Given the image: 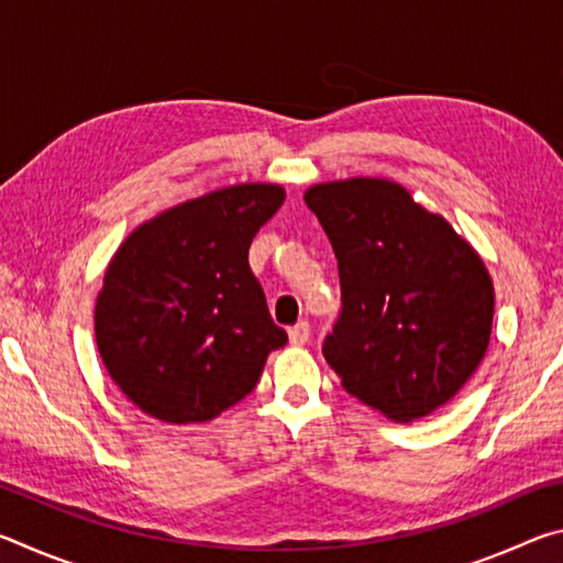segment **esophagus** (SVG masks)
I'll return each instance as SVG.
<instances>
[{
    "instance_id": "esophagus-1",
    "label": "esophagus",
    "mask_w": 563,
    "mask_h": 563,
    "mask_svg": "<svg viewBox=\"0 0 563 563\" xmlns=\"http://www.w3.org/2000/svg\"><path fill=\"white\" fill-rule=\"evenodd\" d=\"M288 335H290L292 345H305V342L310 340V325H308V320L295 322V325L288 330Z\"/></svg>"
}]
</instances>
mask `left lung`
<instances>
[{
  "label": "left lung",
  "mask_w": 563,
  "mask_h": 563,
  "mask_svg": "<svg viewBox=\"0 0 563 563\" xmlns=\"http://www.w3.org/2000/svg\"><path fill=\"white\" fill-rule=\"evenodd\" d=\"M338 258L342 310L322 345L342 387L393 422L450 402L489 347L494 285L442 216L387 178L305 190Z\"/></svg>",
  "instance_id": "8db88e82"
}]
</instances>
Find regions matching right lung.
<instances>
[{"label":"right lung","mask_w":563,"mask_h":563,"mask_svg":"<svg viewBox=\"0 0 563 563\" xmlns=\"http://www.w3.org/2000/svg\"><path fill=\"white\" fill-rule=\"evenodd\" d=\"M283 201L275 184L228 186L141 223L113 253L93 332L111 379L141 412L208 422L241 402L288 342L247 265Z\"/></svg>","instance_id":"obj_1"}]
</instances>
